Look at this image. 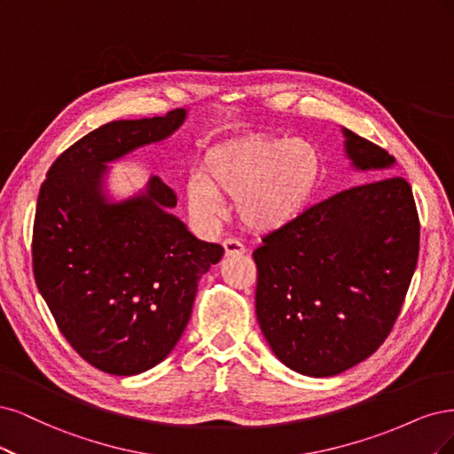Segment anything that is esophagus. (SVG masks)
Instances as JSON below:
<instances>
[{
    "mask_svg": "<svg viewBox=\"0 0 454 454\" xmlns=\"http://www.w3.org/2000/svg\"><path fill=\"white\" fill-rule=\"evenodd\" d=\"M223 247H224V254L226 256H233V254H245V245L243 243H239L238 239H226L224 243H223Z\"/></svg>",
    "mask_w": 454,
    "mask_h": 454,
    "instance_id": "1",
    "label": "esophagus"
}]
</instances>
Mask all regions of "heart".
I'll use <instances>...</instances> for the list:
<instances>
[{
    "mask_svg": "<svg viewBox=\"0 0 454 454\" xmlns=\"http://www.w3.org/2000/svg\"><path fill=\"white\" fill-rule=\"evenodd\" d=\"M323 156L303 137L247 136L218 145L186 179L188 207L206 223L236 198L239 221L254 231H273L301 215L311 201Z\"/></svg>",
    "mask_w": 454,
    "mask_h": 454,
    "instance_id": "1",
    "label": "heart"
}]
</instances>
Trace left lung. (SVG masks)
I'll list each match as a JSON object with an SVG mask.
<instances>
[{
	"instance_id": "8db88e82",
	"label": "left lung",
	"mask_w": 454,
	"mask_h": 454,
	"mask_svg": "<svg viewBox=\"0 0 454 454\" xmlns=\"http://www.w3.org/2000/svg\"><path fill=\"white\" fill-rule=\"evenodd\" d=\"M341 131L350 168L375 171V181L315 203L253 253L260 330L286 368L309 377L338 375L375 353L419 258V215L411 186L392 175L396 160Z\"/></svg>"
}]
</instances>
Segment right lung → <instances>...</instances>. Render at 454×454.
Listing matches in <instances>:
<instances>
[{
    "mask_svg": "<svg viewBox=\"0 0 454 454\" xmlns=\"http://www.w3.org/2000/svg\"><path fill=\"white\" fill-rule=\"evenodd\" d=\"M186 109L114 121L56 160L37 198L34 275L64 338L94 368L137 375L162 362L192 315L198 283L224 248L198 239L158 177L114 200L109 164L171 137Z\"/></svg>",
    "mask_w": 454,
    "mask_h": 454,
    "instance_id": "1",
    "label": "right lung"
}]
</instances>
